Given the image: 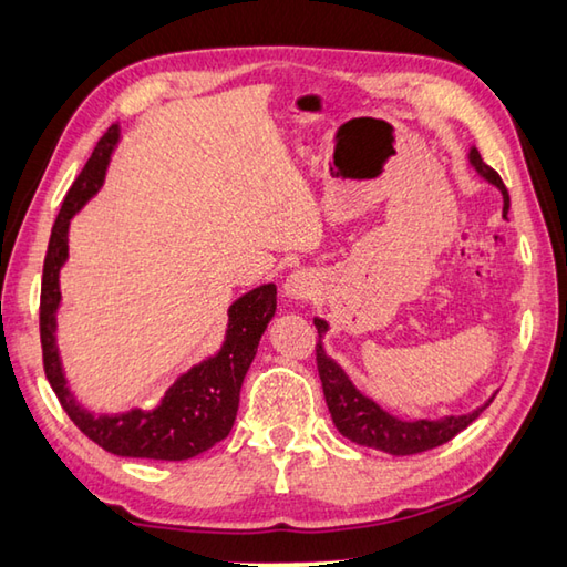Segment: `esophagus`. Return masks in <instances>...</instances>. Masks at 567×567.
I'll use <instances>...</instances> for the list:
<instances>
[{"mask_svg":"<svg viewBox=\"0 0 567 567\" xmlns=\"http://www.w3.org/2000/svg\"><path fill=\"white\" fill-rule=\"evenodd\" d=\"M317 292V280L312 277V272L307 270H295L292 275H287L285 280V295L290 297L295 302L310 300V297Z\"/></svg>","mask_w":567,"mask_h":567,"instance_id":"34e87169","label":"esophagus"}]
</instances>
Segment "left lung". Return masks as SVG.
Masks as SVG:
<instances>
[{
  "label": "left lung",
  "instance_id": "8db88e82",
  "mask_svg": "<svg viewBox=\"0 0 567 567\" xmlns=\"http://www.w3.org/2000/svg\"><path fill=\"white\" fill-rule=\"evenodd\" d=\"M471 166L476 168L483 178L488 183L496 185V188L503 193V215L508 213V190L503 185L501 176L491 166H486L481 158V153L476 148H471L468 153ZM317 327V369H319V379H322V389H324V399L329 406V414H332L334 426L339 429V434L347 436L349 441H354L359 446H369L377 451H384V454L391 456H411V454H421V451L436 449L446 441L461 434L471 421H476L478 414L488 404H483L481 409L471 411V414L463 416H444L439 421H429V419H419V421H401L396 416H391L389 411L364 396L359 391L352 379L344 374V369L339 367L334 359H329L324 347H322V337L327 332V322L324 319H315Z\"/></svg>",
  "mask_w": 567,
  "mask_h": 567
}]
</instances>
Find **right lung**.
Segmentation results:
<instances>
[{"label": "right lung", "mask_w": 567, "mask_h": 567, "mask_svg": "<svg viewBox=\"0 0 567 567\" xmlns=\"http://www.w3.org/2000/svg\"><path fill=\"white\" fill-rule=\"evenodd\" d=\"M116 141L118 126H111L96 143L84 171L69 188L54 228H51L39 302L44 374L59 404L64 406L81 434H86L109 454L185 461L203 454L230 434L235 416H238L243 379L252 364L267 322L277 310V287L272 282L260 285L230 305L228 329H225L220 352L178 377L156 409H131L126 414L116 416H96L81 409L66 386L56 349V310L61 300L59 270L69 257V223L84 208V203L99 193Z\"/></svg>", "instance_id": "right-lung-1"}]
</instances>
